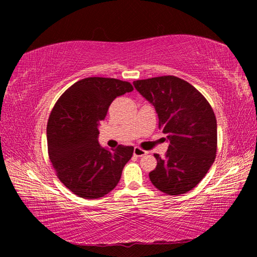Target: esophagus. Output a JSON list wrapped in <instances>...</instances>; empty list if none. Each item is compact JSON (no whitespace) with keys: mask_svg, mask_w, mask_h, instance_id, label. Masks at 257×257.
Returning a JSON list of instances; mask_svg holds the SVG:
<instances>
[{"mask_svg":"<svg viewBox=\"0 0 257 257\" xmlns=\"http://www.w3.org/2000/svg\"><path fill=\"white\" fill-rule=\"evenodd\" d=\"M146 154H147V152L142 150V149H139V147H135L134 149V155L137 156V158H142V156H144Z\"/></svg>","mask_w":257,"mask_h":257,"instance_id":"1","label":"esophagus"}]
</instances>
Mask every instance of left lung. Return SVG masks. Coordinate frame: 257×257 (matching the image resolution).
Masks as SVG:
<instances>
[{
  "instance_id": "1",
  "label": "left lung",
  "mask_w": 257,
  "mask_h": 257,
  "mask_svg": "<svg viewBox=\"0 0 257 257\" xmlns=\"http://www.w3.org/2000/svg\"><path fill=\"white\" fill-rule=\"evenodd\" d=\"M153 104L159 128L170 142L165 158L154 154L158 165L150 172L156 188L181 195L195 188L210 170L216 156V118L210 103L189 82L176 76L134 81Z\"/></svg>"
}]
</instances>
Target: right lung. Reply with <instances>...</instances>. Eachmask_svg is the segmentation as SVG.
<instances>
[{"instance_id":"obj_1","label":"right lung","mask_w":257,"mask_h":257,"mask_svg":"<svg viewBox=\"0 0 257 257\" xmlns=\"http://www.w3.org/2000/svg\"><path fill=\"white\" fill-rule=\"evenodd\" d=\"M134 90L114 78L89 77L77 81L61 95L47 122V150L60 181L77 196H105L118 182L133 146L107 151L99 146L98 124L114 99Z\"/></svg>"}]
</instances>
